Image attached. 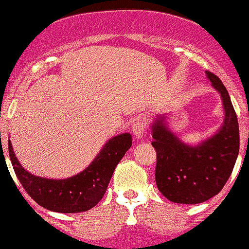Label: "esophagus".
I'll return each instance as SVG.
<instances>
[{
    "mask_svg": "<svg viewBox=\"0 0 249 249\" xmlns=\"http://www.w3.org/2000/svg\"><path fill=\"white\" fill-rule=\"evenodd\" d=\"M145 130H146V124L142 120H138L132 125V132L137 138H142L145 134Z\"/></svg>",
    "mask_w": 249,
    "mask_h": 249,
    "instance_id": "obj_1",
    "label": "esophagus"
}]
</instances>
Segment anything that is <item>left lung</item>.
<instances>
[{
    "instance_id": "1",
    "label": "left lung",
    "mask_w": 249,
    "mask_h": 249,
    "mask_svg": "<svg viewBox=\"0 0 249 249\" xmlns=\"http://www.w3.org/2000/svg\"><path fill=\"white\" fill-rule=\"evenodd\" d=\"M206 75L224 105V124L215 134L193 146L169 130L163 116L151 125V144L157 154L156 185L174 203L196 205L220 193L238 156L240 130L230 95L218 76L211 71Z\"/></svg>"
}]
</instances>
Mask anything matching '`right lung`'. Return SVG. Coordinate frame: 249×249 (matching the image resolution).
Segmentation results:
<instances>
[{"label": "right lung", "instance_id": "1", "mask_svg": "<svg viewBox=\"0 0 249 249\" xmlns=\"http://www.w3.org/2000/svg\"><path fill=\"white\" fill-rule=\"evenodd\" d=\"M132 146V135L124 133L111 138L92 163L66 179H47L34 176L21 167L8 140L12 166L23 188L43 208L58 213H78L98 205L107 191L115 168Z\"/></svg>", "mask_w": 249, "mask_h": 249}]
</instances>
